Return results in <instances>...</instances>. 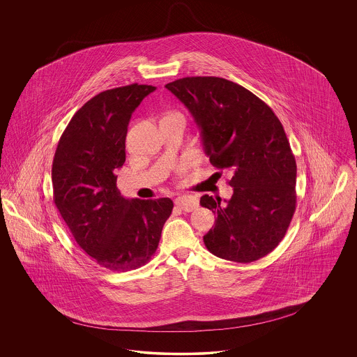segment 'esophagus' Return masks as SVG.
Masks as SVG:
<instances>
[{"instance_id": "obj_1", "label": "esophagus", "mask_w": 357, "mask_h": 357, "mask_svg": "<svg viewBox=\"0 0 357 357\" xmlns=\"http://www.w3.org/2000/svg\"><path fill=\"white\" fill-rule=\"evenodd\" d=\"M175 204L185 211H192V210L198 208L199 202H198V198H195L192 195H181L175 199Z\"/></svg>"}]
</instances>
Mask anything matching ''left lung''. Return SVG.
I'll return each instance as SVG.
<instances>
[{"instance_id": "1", "label": "left lung", "mask_w": 357, "mask_h": 357, "mask_svg": "<svg viewBox=\"0 0 357 357\" xmlns=\"http://www.w3.org/2000/svg\"><path fill=\"white\" fill-rule=\"evenodd\" d=\"M166 88L199 127L210 163L231 174L226 204L207 194L201 198L217 215L206 248L241 264L269 255L288 230L297 198V166L281 121L255 93L222 77H183Z\"/></svg>"}]
</instances>
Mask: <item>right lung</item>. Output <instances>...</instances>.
Returning <instances> with one entry per match:
<instances>
[{"label": "right lung", "mask_w": 357, "mask_h": 357, "mask_svg": "<svg viewBox=\"0 0 357 357\" xmlns=\"http://www.w3.org/2000/svg\"><path fill=\"white\" fill-rule=\"evenodd\" d=\"M155 89L126 85L88 100L69 121L53 158L57 210L79 246L112 272L151 259L174 207L170 198L127 199L116 187L131 115Z\"/></svg>", "instance_id": "obj_1"}]
</instances>
